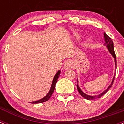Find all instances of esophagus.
Segmentation results:
<instances>
[{
  "mask_svg": "<svg viewBox=\"0 0 124 124\" xmlns=\"http://www.w3.org/2000/svg\"><path fill=\"white\" fill-rule=\"evenodd\" d=\"M73 66V63L72 61L68 60L66 62H65L64 65V69H69L72 68Z\"/></svg>",
  "mask_w": 124,
  "mask_h": 124,
  "instance_id": "obj_1",
  "label": "esophagus"
}]
</instances>
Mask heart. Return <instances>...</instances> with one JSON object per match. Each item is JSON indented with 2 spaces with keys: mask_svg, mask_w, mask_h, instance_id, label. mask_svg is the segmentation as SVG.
I'll return each mask as SVG.
<instances>
[{
  "mask_svg": "<svg viewBox=\"0 0 124 124\" xmlns=\"http://www.w3.org/2000/svg\"><path fill=\"white\" fill-rule=\"evenodd\" d=\"M77 38L78 39H80V36H79V35H77Z\"/></svg>",
  "mask_w": 124,
  "mask_h": 124,
  "instance_id": "b5f03b06",
  "label": "heart"
}]
</instances>
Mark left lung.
Masks as SVG:
<instances>
[{"label":"left lung","mask_w":124,"mask_h":124,"mask_svg":"<svg viewBox=\"0 0 124 124\" xmlns=\"http://www.w3.org/2000/svg\"><path fill=\"white\" fill-rule=\"evenodd\" d=\"M104 39H105V43H104V45H106L107 47L108 48V51H110V52L111 53V54L112 55V56L114 57V58H115V67H116V55H115V51H114L113 42V41H112V40H111V38H110L108 35H107L105 33H104ZM115 77H115H113V79L112 82H111V84H110V86H109L108 87L107 89L105 90V91H104L103 92L101 93L100 94V95H97V96H89V95H86V94H85L84 92H82L80 88H79V86H78V84H77V89H78V92H79V93H80V95H81L83 97H84V98L86 99V100H95V99L100 98L101 96H103L104 94H105V93H106L109 90V89H110V87H111V86H112V85H113V82H114ZM77 81H78V80H77Z\"/></svg>","instance_id":"1"}]
</instances>
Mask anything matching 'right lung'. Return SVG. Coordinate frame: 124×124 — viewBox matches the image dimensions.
I'll use <instances>...</instances> for the list:
<instances>
[{
    "instance_id": "obj_1",
    "label": "right lung",
    "mask_w": 124,
    "mask_h": 124,
    "mask_svg": "<svg viewBox=\"0 0 124 124\" xmlns=\"http://www.w3.org/2000/svg\"><path fill=\"white\" fill-rule=\"evenodd\" d=\"M60 73H61V71L58 70V72H57V73H56L55 75L54 78V79H53V81H52L51 89H50V91H49V92L48 93V94H47L46 96H45L43 98L41 99V100H39V101H35V102H31L32 104H37V103H41V102H45L49 100V98H51V96H52V93H53L54 91L55 88L56 83H57V80H58V77H59Z\"/></svg>"
}]
</instances>
